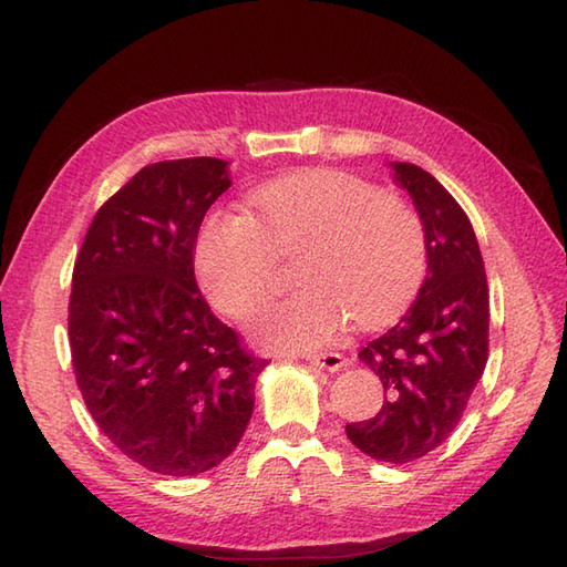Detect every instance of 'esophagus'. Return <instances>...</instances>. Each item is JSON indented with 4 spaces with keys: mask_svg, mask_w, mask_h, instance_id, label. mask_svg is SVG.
Instances as JSON below:
<instances>
[{
    "mask_svg": "<svg viewBox=\"0 0 567 567\" xmlns=\"http://www.w3.org/2000/svg\"><path fill=\"white\" fill-rule=\"evenodd\" d=\"M309 364L313 367H321V370H328V372H338L343 370V367L348 364V360L343 358L340 352H319V354H309Z\"/></svg>",
    "mask_w": 567,
    "mask_h": 567,
    "instance_id": "esophagus-1",
    "label": "esophagus"
}]
</instances>
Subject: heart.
<instances>
[{
  "label": "heart",
  "instance_id": "heart-1",
  "mask_svg": "<svg viewBox=\"0 0 567 567\" xmlns=\"http://www.w3.org/2000/svg\"><path fill=\"white\" fill-rule=\"evenodd\" d=\"M251 217L215 209L195 241L205 297L248 319L268 297L275 258L299 251L295 295L262 311L256 336L278 350L331 343L352 319L379 328L411 305L427 272V234L417 209L340 171H297L248 195Z\"/></svg>",
  "mask_w": 567,
  "mask_h": 567
}]
</instances>
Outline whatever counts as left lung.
Masks as SVG:
<instances>
[{
    "label": "left lung",
    "mask_w": 567,
    "mask_h": 567,
    "mask_svg": "<svg viewBox=\"0 0 567 567\" xmlns=\"http://www.w3.org/2000/svg\"><path fill=\"white\" fill-rule=\"evenodd\" d=\"M427 234V278L401 321L360 350L384 384V405L346 427L377 462L408 464L450 437L488 362L491 297L471 221L442 183L393 162Z\"/></svg>",
    "instance_id": "1"
}]
</instances>
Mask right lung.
Masks as SVG:
<instances>
[{
  "label": "right lung",
  "mask_w": 567,
  "mask_h": 567,
  "mask_svg": "<svg viewBox=\"0 0 567 567\" xmlns=\"http://www.w3.org/2000/svg\"><path fill=\"white\" fill-rule=\"evenodd\" d=\"M229 186L215 156L144 166L101 205L74 262L76 386L105 437L164 476H195L236 450L268 364L195 282L197 231Z\"/></svg>",
  "instance_id": "right-lung-1"
}]
</instances>
